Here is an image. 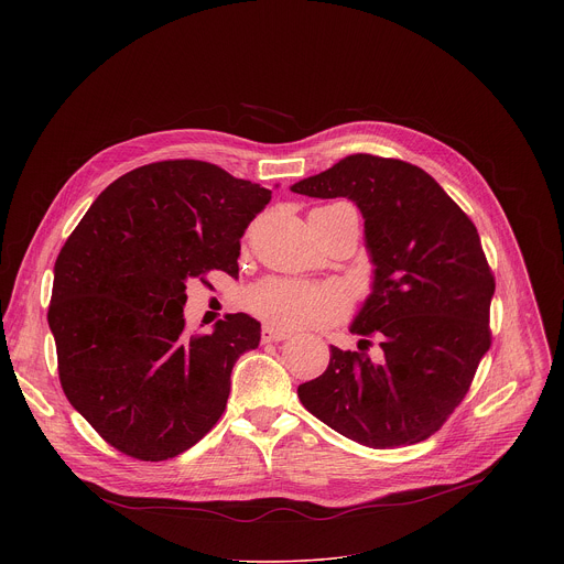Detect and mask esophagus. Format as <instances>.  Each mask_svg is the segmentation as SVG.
<instances>
[{
	"instance_id": "34e87169",
	"label": "esophagus",
	"mask_w": 564,
	"mask_h": 564,
	"mask_svg": "<svg viewBox=\"0 0 564 564\" xmlns=\"http://www.w3.org/2000/svg\"><path fill=\"white\" fill-rule=\"evenodd\" d=\"M285 339H290V333L279 330L274 326H263V330H261V341L263 344H274V341H285Z\"/></svg>"
}]
</instances>
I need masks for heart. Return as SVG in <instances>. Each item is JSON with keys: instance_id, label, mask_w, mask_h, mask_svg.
I'll use <instances>...</instances> for the list:
<instances>
[{"instance_id": "1", "label": "heart", "mask_w": 564, "mask_h": 564, "mask_svg": "<svg viewBox=\"0 0 564 564\" xmlns=\"http://www.w3.org/2000/svg\"><path fill=\"white\" fill-rule=\"evenodd\" d=\"M240 301L259 318L285 330L328 324L346 310L339 290L288 279H265L248 288Z\"/></svg>"}]
</instances>
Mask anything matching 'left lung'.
<instances>
[{"label":"left lung","mask_w":564,"mask_h":564,"mask_svg":"<svg viewBox=\"0 0 564 564\" xmlns=\"http://www.w3.org/2000/svg\"><path fill=\"white\" fill-rule=\"evenodd\" d=\"M312 198H350L364 216L372 290L350 330L377 337L381 361L330 348L326 372L299 386L301 404L370 448L429 440L470 388L491 348L496 279L479 234L424 170L394 158L348 155L292 185Z\"/></svg>","instance_id":"8db88e82"}]
</instances>
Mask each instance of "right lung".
Masks as SVG:
<instances>
[{
    "instance_id": "1",
    "label": "right lung",
    "mask_w": 564,
    "mask_h": 564,
    "mask_svg": "<svg viewBox=\"0 0 564 564\" xmlns=\"http://www.w3.org/2000/svg\"><path fill=\"white\" fill-rule=\"evenodd\" d=\"M270 198L203 160H163L113 181L66 238L48 305L59 383L120 453L163 462L220 420L261 324L236 312L185 333V283L238 274L240 236Z\"/></svg>"
}]
</instances>
